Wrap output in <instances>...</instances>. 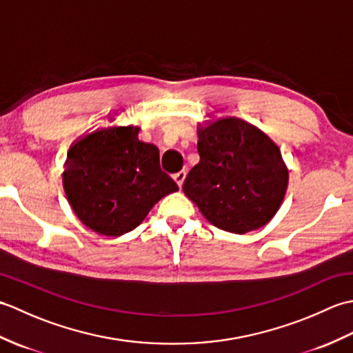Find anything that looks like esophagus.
Returning a JSON list of instances; mask_svg holds the SVG:
<instances>
[{"instance_id": "34e87169", "label": "esophagus", "mask_w": 353, "mask_h": 353, "mask_svg": "<svg viewBox=\"0 0 353 353\" xmlns=\"http://www.w3.org/2000/svg\"><path fill=\"white\" fill-rule=\"evenodd\" d=\"M185 177H186V171H183V170H182V171H179V172H176V174H174V181H176V183L179 185V188H182Z\"/></svg>"}]
</instances>
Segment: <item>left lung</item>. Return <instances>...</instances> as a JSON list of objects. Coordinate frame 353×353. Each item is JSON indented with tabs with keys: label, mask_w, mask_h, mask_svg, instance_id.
I'll return each mask as SVG.
<instances>
[{
	"label": "left lung",
	"mask_w": 353,
	"mask_h": 353,
	"mask_svg": "<svg viewBox=\"0 0 353 353\" xmlns=\"http://www.w3.org/2000/svg\"><path fill=\"white\" fill-rule=\"evenodd\" d=\"M200 162L183 182L186 197L215 228L243 235L273 219L288 185L281 150L250 123L224 117L199 129Z\"/></svg>",
	"instance_id": "obj_1"
}]
</instances>
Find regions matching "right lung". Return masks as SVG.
Returning <instances> with one entry per match:
<instances>
[{
    "label": "right lung",
    "instance_id": "obj_1",
    "mask_svg": "<svg viewBox=\"0 0 353 353\" xmlns=\"http://www.w3.org/2000/svg\"><path fill=\"white\" fill-rule=\"evenodd\" d=\"M139 127H101L71 145L63 188L86 228L119 236L138 228L157 201L179 191L161 170L159 150L138 139Z\"/></svg>",
    "mask_w": 353,
    "mask_h": 353
}]
</instances>
